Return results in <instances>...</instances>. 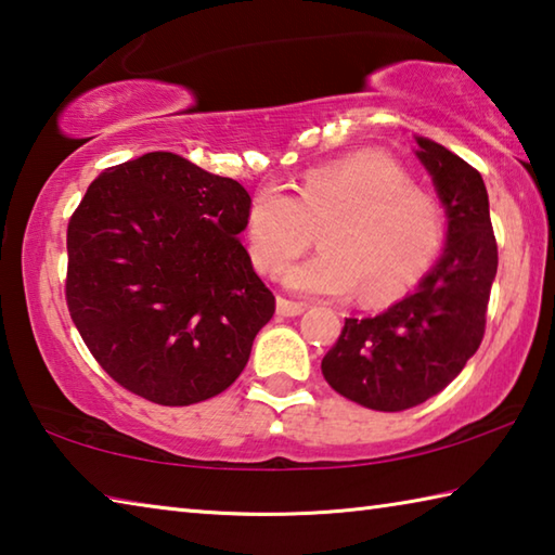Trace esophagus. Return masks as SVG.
I'll list each match as a JSON object with an SVG mask.
<instances>
[{
	"mask_svg": "<svg viewBox=\"0 0 555 555\" xmlns=\"http://www.w3.org/2000/svg\"><path fill=\"white\" fill-rule=\"evenodd\" d=\"M306 311L304 304H296V300H288V298H276V313L284 315V318H294L300 315Z\"/></svg>",
	"mask_w": 555,
	"mask_h": 555,
	"instance_id": "obj_1",
	"label": "esophagus"
}]
</instances>
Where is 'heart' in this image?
<instances>
[{
    "instance_id": "b5f03b06",
    "label": "heart",
    "mask_w": 555,
    "mask_h": 555,
    "mask_svg": "<svg viewBox=\"0 0 555 555\" xmlns=\"http://www.w3.org/2000/svg\"><path fill=\"white\" fill-rule=\"evenodd\" d=\"M321 230L323 251L286 271V286L306 296L379 306L399 298L434 264L446 240L443 205L393 158L362 152L313 168L298 195L279 185L255 193L247 240L255 267L279 274Z\"/></svg>"
}]
</instances>
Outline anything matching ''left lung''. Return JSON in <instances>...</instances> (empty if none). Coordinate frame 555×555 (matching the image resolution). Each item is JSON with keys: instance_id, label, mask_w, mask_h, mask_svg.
<instances>
[{"instance_id": "left-lung-1", "label": "left lung", "mask_w": 555, "mask_h": 555, "mask_svg": "<svg viewBox=\"0 0 555 555\" xmlns=\"http://www.w3.org/2000/svg\"><path fill=\"white\" fill-rule=\"evenodd\" d=\"M416 156L448 215L446 249L418 288L372 318H345L323 357V377L345 399L403 411L463 372L485 335L496 240L482 176L446 146L416 137Z\"/></svg>"}]
</instances>
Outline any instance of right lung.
Masks as SVG:
<instances>
[{
    "label": "right lung",
    "mask_w": 555,
    "mask_h": 555,
    "mask_svg": "<svg viewBox=\"0 0 555 555\" xmlns=\"http://www.w3.org/2000/svg\"><path fill=\"white\" fill-rule=\"evenodd\" d=\"M249 193L171 152L105 168L68 222L65 300L119 387L162 406L240 377L276 298L237 234Z\"/></svg>",
    "instance_id": "1"
}]
</instances>
